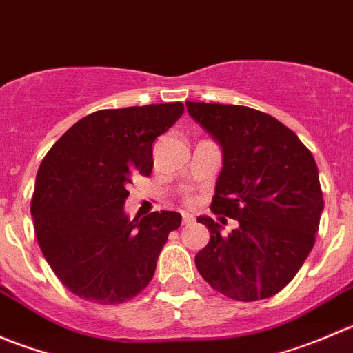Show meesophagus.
Masks as SVG:
<instances>
[{
  "label": "esophagus",
  "mask_w": 353,
  "mask_h": 353,
  "mask_svg": "<svg viewBox=\"0 0 353 353\" xmlns=\"http://www.w3.org/2000/svg\"><path fill=\"white\" fill-rule=\"evenodd\" d=\"M194 222V216L190 213H183V225H191Z\"/></svg>",
  "instance_id": "34e87169"
}]
</instances>
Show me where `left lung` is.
<instances>
[{"label":"left lung","instance_id":"8db88e82","mask_svg":"<svg viewBox=\"0 0 353 353\" xmlns=\"http://www.w3.org/2000/svg\"><path fill=\"white\" fill-rule=\"evenodd\" d=\"M222 147L212 212L239 222L229 236L198 216L210 243L194 263L216 292L243 302L279 294L311 252L325 201L314 157L270 114L244 105L186 102ZM223 222V219H220Z\"/></svg>","mask_w":353,"mask_h":353}]
</instances>
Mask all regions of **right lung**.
<instances>
[{
    "instance_id": "right-lung-1",
    "label": "right lung",
    "mask_w": 353,
    "mask_h": 353,
    "mask_svg": "<svg viewBox=\"0 0 353 353\" xmlns=\"http://www.w3.org/2000/svg\"><path fill=\"white\" fill-rule=\"evenodd\" d=\"M181 102L104 109L74 123L39 167L30 213L46 261L68 290L123 304L150 283L181 213L130 220L133 174L150 176L152 145L183 116Z\"/></svg>"
}]
</instances>
